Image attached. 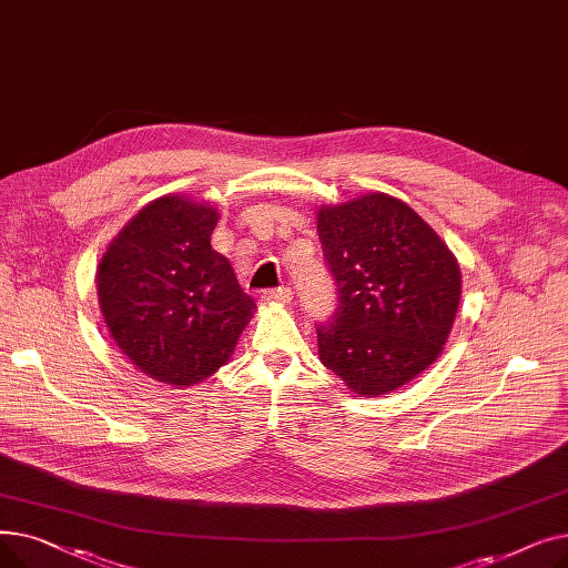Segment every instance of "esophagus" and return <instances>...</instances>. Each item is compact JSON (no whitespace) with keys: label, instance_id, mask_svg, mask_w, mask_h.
<instances>
[{"label":"esophagus","instance_id":"esophagus-1","mask_svg":"<svg viewBox=\"0 0 568 568\" xmlns=\"http://www.w3.org/2000/svg\"><path fill=\"white\" fill-rule=\"evenodd\" d=\"M262 300L268 304H290L292 302V290L287 285L276 287V290H264Z\"/></svg>","mask_w":568,"mask_h":568}]
</instances>
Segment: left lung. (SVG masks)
<instances>
[{
  "label": "left lung",
  "mask_w": 568,
  "mask_h": 568,
  "mask_svg": "<svg viewBox=\"0 0 568 568\" xmlns=\"http://www.w3.org/2000/svg\"><path fill=\"white\" fill-rule=\"evenodd\" d=\"M317 234L338 287L332 322L317 324L320 362L359 396L400 389L452 334L460 304L454 253L386 193L322 206Z\"/></svg>",
  "instance_id": "obj_1"
}]
</instances>
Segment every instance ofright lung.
Returning <instances> with one entry per match:
<instances>
[{"mask_svg":"<svg viewBox=\"0 0 568 568\" xmlns=\"http://www.w3.org/2000/svg\"><path fill=\"white\" fill-rule=\"evenodd\" d=\"M219 212L184 195L142 206L97 272L108 332L144 375L191 386L214 375L253 317L255 302L212 248Z\"/></svg>","mask_w":568,"mask_h":568,"instance_id":"add662e5","label":"right lung"}]
</instances>
